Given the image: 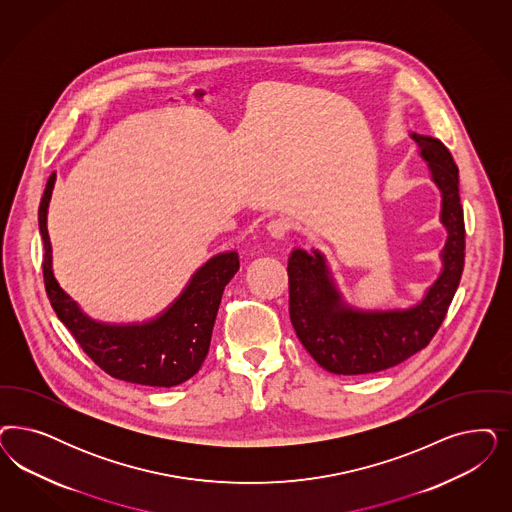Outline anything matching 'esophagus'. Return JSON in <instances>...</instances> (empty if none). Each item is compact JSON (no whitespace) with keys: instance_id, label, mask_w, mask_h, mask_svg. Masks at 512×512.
I'll use <instances>...</instances> for the list:
<instances>
[{"instance_id":"34e87169","label":"esophagus","mask_w":512,"mask_h":512,"mask_svg":"<svg viewBox=\"0 0 512 512\" xmlns=\"http://www.w3.org/2000/svg\"><path fill=\"white\" fill-rule=\"evenodd\" d=\"M267 231L271 237L275 239H284L288 233H290V224L282 218H273L269 224H267Z\"/></svg>"}]
</instances>
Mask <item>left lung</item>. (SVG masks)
I'll return each mask as SVG.
<instances>
[{
	"mask_svg": "<svg viewBox=\"0 0 512 512\" xmlns=\"http://www.w3.org/2000/svg\"><path fill=\"white\" fill-rule=\"evenodd\" d=\"M413 139L443 192L441 220L448 230L441 254L443 273L416 307L386 313L354 311L341 303L320 252L307 254L296 248L288 258V305L297 339L314 362L335 375L384 371L428 347L462 279L465 222L458 165L439 139L418 133Z\"/></svg>",
	"mask_w": 512,
	"mask_h": 512,
	"instance_id": "left-lung-1",
	"label": "left lung"
}]
</instances>
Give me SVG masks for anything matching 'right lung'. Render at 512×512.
Masks as SVG:
<instances>
[{
    "instance_id": "right-lung-1",
    "label": "right lung",
    "mask_w": 512,
    "mask_h": 512,
    "mask_svg": "<svg viewBox=\"0 0 512 512\" xmlns=\"http://www.w3.org/2000/svg\"><path fill=\"white\" fill-rule=\"evenodd\" d=\"M54 173L39 205L45 245L43 279L50 305L86 356L107 375L143 386H177L194 377L205 360L226 284L239 269L237 252L218 254L198 269L182 296L156 320L141 326H105L90 320L58 286L50 269L47 207Z\"/></svg>"
}]
</instances>
